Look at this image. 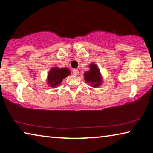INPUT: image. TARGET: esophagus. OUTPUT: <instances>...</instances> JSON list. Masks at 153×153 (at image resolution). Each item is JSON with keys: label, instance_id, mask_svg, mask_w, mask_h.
I'll use <instances>...</instances> for the list:
<instances>
[{"label": "esophagus", "instance_id": "obj_1", "mask_svg": "<svg viewBox=\"0 0 153 153\" xmlns=\"http://www.w3.org/2000/svg\"><path fill=\"white\" fill-rule=\"evenodd\" d=\"M72 73H73V74L75 75V76H76V75L79 74V71L76 69H73V70H72Z\"/></svg>", "mask_w": 153, "mask_h": 153}]
</instances>
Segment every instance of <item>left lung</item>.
Here are the masks:
<instances>
[{
	"mask_svg": "<svg viewBox=\"0 0 153 153\" xmlns=\"http://www.w3.org/2000/svg\"><path fill=\"white\" fill-rule=\"evenodd\" d=\"M90 70L84 74V79L88 83H90L91 86L97 87L101 84L102 79L100 75V71L95 64L90 65Z\"/></svg>",
	"mask_w": 153,
	"mask_h": 153,
	"instance_id": "1",
	"label": "left lung"
}]
</instances>
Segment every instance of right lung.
Instances as JSON below:
<instances>
[{"instance_id": "obj_1", "label": "right lung", "mask_w": 153, "mask_h": 153, "mask_svg": "<svg viewBox=\"0 0 153 153\" xmlns=\"http://www.w3.org/2000/svg\"><path fill=\"white\" fill-rule=\"evenodd\" d=\"M69 74L70 71L67 68L58 69L57 67H54L48 74V80L50 86L53 88L58 86Z\"/></svg>"}]
</instances>
